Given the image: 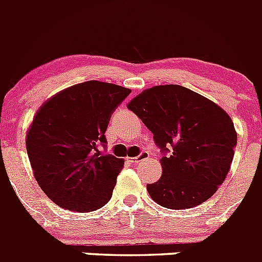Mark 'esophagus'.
<instances>
[{"label":"esophagus","mask_w":262,"mask_h":262,"mask_svg":"<svg viewBox=\"0 0 262 262\" xmlns=\"http://www.w3.org/2000/svg\"><path fill=\"white\" fill-rule=\"evenodd\" d=\"M147 159H149V152L142 151L140 154L138 155V156L133 157V159H131V161H133V163H142V161H144V160H147Z\"/></svg>","instance_id":"34e87169"}]
</instances>
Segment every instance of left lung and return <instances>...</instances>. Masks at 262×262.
Masks as SVG:
<instances>
[{"mask_svg":"<svg viewBox=\"0 0 262 262\" xmlns=\"http://www.w3.org/2000/svg\"><path fill=\"white\" fill-rule=\"evenodd\" d=\"M161 152L163 174L147 185L166 209H190L214 195L233 159L237 136L226 111L181 85L144 90L128 103Z\"/></svg>","mask_w":262,"mask_h":262,"instance_id":"obj_1","label":"left lung"}]
</instances>
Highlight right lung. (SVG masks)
<instances>
[{
  "label": "right lung",
  "instance_id": "right-lung-1",
  "mask_svg": "<svg viewBox=\"0 0 262 262\" xmlns=\"http://www.w3.org/2000/svg\"><path fill=\"white\" fill-rule=\"evenodd\" d=\"M131 90L86 81L39 108L26 138L32 170L51 201L71 211H94L110 201L124 161L102 154L111 114Z\"/></svg>",
  "mask_w": 262,
  "mask_h": 262
}]
</instances>
